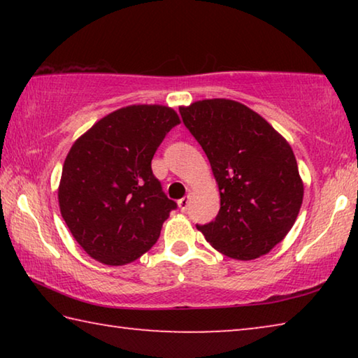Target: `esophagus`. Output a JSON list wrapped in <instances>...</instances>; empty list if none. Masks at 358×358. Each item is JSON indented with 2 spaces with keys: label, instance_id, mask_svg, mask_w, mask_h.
Returning a JSON list of instances; mask_svg holds the SVG:
<instances>
[{
  "label": "esophagus",
  "instance_id": "esophagus-1",
  "mask_svg": "<svg viewBox=\"0 0 358 358\" xmlns=\"http://www.w3.org/2000/svg\"><path fill=\"white\" fill-rule=\"evenodd\" d=\"M187 205H189V196H186V197L180 199V201H178V207H180L181 211H183V213L187 210Z\"/></svg>",
  "mask_w": 358,
  "mask_h": 358
}]
</instances>
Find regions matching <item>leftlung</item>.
I'll return each mask as SVG.
<instances>
[{
    "label": "left lung",
    "mask_w": 358,
    "mask_h": 358,
    "mask_svg": "<svg viewBox=\"0 0 358 358\" xmlns=\"http://www.w3.org/2000/svg\"><path fill=\"white\" fill-rule=\"evenodd\" d=\"M207 155L221 196L215 221L197 229L226 256L257 259L284 240L299 216L303 181L286 138L250 107L203 99L180 107Z\"/></svg>",
    "instance_id": "1"
}]
</instances>
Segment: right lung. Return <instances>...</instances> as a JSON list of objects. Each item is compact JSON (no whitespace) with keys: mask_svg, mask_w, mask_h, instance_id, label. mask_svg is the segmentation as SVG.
<instances>
[{"mask_svg":"<svg viewBox=\"0 0 358 358\" xmlns=\"http://www.w3.org/2000/svg\"><path fill=\"white\" fill-rule=\"evenodd\" d=\"M166 106H128L94 123L72 145L58 187L59 211L90 257L126 265L159 238L177 203L169 199L151 159L173 126Z\"/></svg>","mask_w":358,"mask_h":358,"instance_id":"obj_1","label":"right lung"}]
</instances>
